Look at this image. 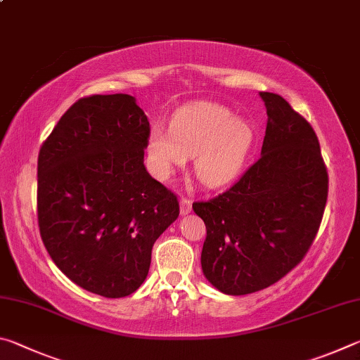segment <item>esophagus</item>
<instances>
[{
	"mask_svg": "<svg viewBox=\"0 0 360 360\" xmlns=\"http://www.w3.org/2000/svg\"><path fill=\"white\" fill-rule=\"evenodd\" d=\"M192 211V200H188L187 197L181 198V214H188Z\"/></svg>",
	"mask_w": 360,
	"mask_h": 360,
	"instance_id": "esophagus-1",
	"label": "esophagus"
}]
</instances>
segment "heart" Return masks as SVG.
Listing matches in <instances>:
<instances>
[{
  "mask_svg": "<svg viewBox=\"0 0 360 360\" xmlns=\"http://www.w3.org/2000/svg\"><path fill=\"white\" fill-rule=\"evenodd\" d=\"M255 144V131L248 120L235 117L229 108L216 103H192L178 109L172 130L152 127L148 150L158 178L193 155L195 176L206 187L230 184L238 176Z\"/></svg>",
  "mask_w": 360,
  "mask_h": 360,
  "instance_id": "heart-1",
  "label": "heart"
}]
</instances>
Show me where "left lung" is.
Segmentation results:
<instances>
[{"mask_svg": "<svg viewBox=\"0 0 360 360\" xmlns=\"http://www.w3.org/2000/svg\"><path fill=\"white\" fill-rule=\"evenodd\" d=\"M260 96L268 115L260 158L229 191L192 206L206 225L203 275L229 295L265 289L300 264L327 202L313 127L283 96Z\"/></svg>", "mask_w": 360, "mask_h": 360, "instance_id": "8db88e82", "label": "left lung"}]
</instances>
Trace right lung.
<instances>
[{
  "label": "right lung",
  "instance_id": "1",
  "mask_svg": "<svg viewBox=\"0 0 360 360\" xmlns=\"http://www.w3.org/2000/svg\"><path fill=\"white\" fill-rule=\"evenodd\" d=\"M149 120L131 95L77 100L41 146L38 224L63 275L94 294L144 283L155 240L179 216L176 195L144 167Z\"/></svg>",
  "mask_w": 360,
  "mask_h": 360
}]
</instances>
